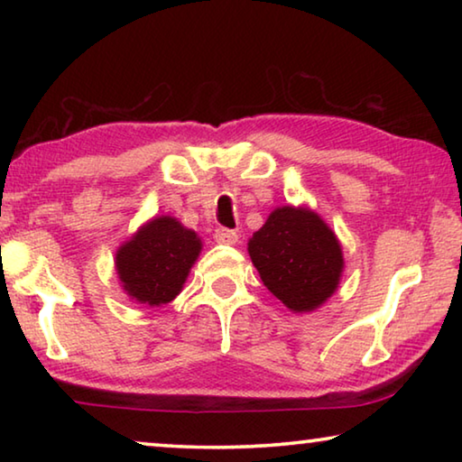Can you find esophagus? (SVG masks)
<instances>
[{"label":"esophagus","instance_id":"34e87169","mask_svg":"<svg viewBox=\"0 0 462 462\" xmlns=\"http://www.w3.org/2000/svg\"><path fill=\"white\" fill-rule=\"evenodd\" d=\"M214 238L217 245H236L238 242V234L234 230H228V228H217Z\"/></svg>","mask_w":462,"mask_h":462}]
</instances>
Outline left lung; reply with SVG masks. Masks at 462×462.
I'll list each match as a JSON object with an SVG mask.
<instances>
[{"mask_svg": "<svg viewBox=\"0 0 462 462\" xmlns=\"http://www.w3.org/2000/svg\"><path fill=\"white\" fill-rule=\"evenodd\" d=\"M264 287L293 314H308L340 285L344 254L334 230L306 206H281L248 240Z\"/></svg>", "mask_w": 462, "mask_h": 462, "instance_id": "8db88e82", "label": "left lung"}]
</instances>
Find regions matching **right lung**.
<instances>
[{"label": "right lung", "mask_w": 462, "mask_h": 462, "mask_svg": "<svg viewBox=\"0 0 462 462\" xmlns=\"http://www.w3.org/2000/svg\"><path fill=\"white\" fill-rule=\"evenodd\" d=\"M198 232L173 216H154L116 250V273L132 301L161 308L181 293L201 253Z\"/></svg>", "instance_id": "obj_1"}]
</instances>
